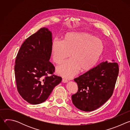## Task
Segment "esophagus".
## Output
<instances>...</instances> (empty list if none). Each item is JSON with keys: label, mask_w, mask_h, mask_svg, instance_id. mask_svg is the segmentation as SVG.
<instances>
[{"label": "esophagus", "mask_w": 130, "mask_h": 130, "mask_svg": "<svg viewBox=\"0 0 130 130\" xmlns=\"http://www.w3.org/2000/svg\"><path fill=\"white\" fill-rule=\"evenodd\" d=\"M62 82L63 83H67V82H68V80L65 79H62Z\"/></svg>", "instance_id": "obj_1"}]
</instances>
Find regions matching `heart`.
Masks as SVG:
<instances>
[{
  "mask_svg": "<svg viewBox=\"0 0 130 130\" xmlns=\"http://www.w3.org/2000/svg\"><path fill=\"white\" fill-rule=\"evenodd\" d=\"M102 41L86 33H69L64 36L63 42L57 39L51 46L53 61L61 64L70 56V59L57 68L59 75L70 78L81 71H85L93 67L102 53Z\"/></svg>",
  "mask_w": 130,
  "mask_h": 130,
  "instance_id": "obj_1",
  "label": "heart"
}]
</instances>
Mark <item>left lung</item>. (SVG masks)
<instances>
[{
	"label": "left lung",
	"mask_w": 130,
	"mask_h": 130,
	"mask_svg": "<svg viewBox=\"0 0 130 130\" xmlns=\"http://www.w3.org/2000/svg\"><path fill=\"white\" fill-rule=\"evenodd\" d=\"M102 62L74 79L78 90L72 95L73 104L78 109L90 112L105 103L112 96L119 73L117 63Z\"/></svg>",
	"instance_id": "1"
}]
</instances>
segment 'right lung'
<instances>
[{
  "mask_svg": "<svg viewBox=\"0 0 130 130\" xmlns=\"http://www.w3.org/2000/svg\"><path fill=\"white\" fill-rule=\"evenodd\" d=\"M52 32L42 28L23 43L14 66L17 90L22 98L32 104L45 101L62 78L53 75L54 66L49 62L52 43Z\"/></svg>",
  "mask_w": 130,
  "mask_h": 130,
  "instance_id": "right-lung-1",
  "label": "right lung"
}]
</instances>
